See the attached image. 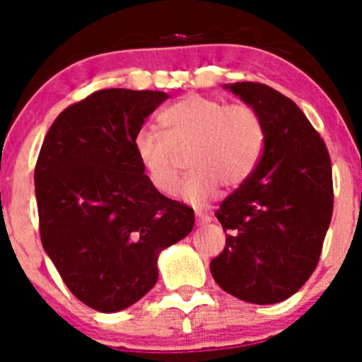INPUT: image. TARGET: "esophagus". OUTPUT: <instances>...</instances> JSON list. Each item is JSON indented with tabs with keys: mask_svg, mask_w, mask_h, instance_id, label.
Segmentation results:
<instances>
[{
	"mask_svg": "<svg viewBox=\"0 0 362 362\" xmlns=\"http://www.w3.org/2000/svg\"><path fill=\"white\" fill-rule=\"evenodd\" d=\"M196 222H198V226L208 224V222H211V215L206 211H196Z\"/></svg>",
	"mask_w": 362,
	"mask_h": 362,
	"instance_id": "1",
	"label": "esophagus"
}]
</instances>
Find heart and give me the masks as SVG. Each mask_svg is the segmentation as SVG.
<instances>
[{
    "instance_id": "1",
    "label": "heart",
    "mask_w": 362,
    "mask_h": 362,
    "mask_svg": "<svg viewBox=\"0 0 362 362\" xmlns=\"http://www.w3.org/2000/svg\"><path fill=\"white\" fill-rule=\"evenodd\" d=\"M164 134L141 127L133 147L148 182L170 194L178 180L177 152L191 147L187 177L178 187V198L202 206L217 194L250 177L264 148V124L249 105H226L215 98L191 94L164 108L159 115Z\"/></svg>"
}]
</instances>
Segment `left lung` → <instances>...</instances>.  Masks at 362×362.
I'll return each mask as SVG.
<instances>
[{
    "label": "left lung",
    "instance_id": "1",
    "mask_svg": "<svg viewBox=\"0 0 362 362\" xmlns=\"http://www.w3.org/2000/svg\"><path fill=\"white\" fill-rule=\"evenodd\" d=\"M224 89L259 113L266 140L255 170L215 214L228 235L210 272L235 298L273 305L298 293L319 262L333 215L329 152L279 90L255 82Z\"/></svg>",
    "mask_w": 362,
    "mask_h": 362
}]
</instances>
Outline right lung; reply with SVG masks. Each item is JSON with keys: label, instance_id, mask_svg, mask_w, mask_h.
Listing matches in <instances>:
<instances>
[{"label": "right lung", "instance_id": "1", "mask_svg": "<svg viewBox=\"0 0 362 362\" xmlns=\"http://www.w3.org/2000/svg\"><path fill=\"white\" fill-rule=\"evenodd\" d=\"M160 90L103 89L59 113L35 168L40 236L75 298L120 312L158 282V257L192 231L194 210L148 182L133 140Z\"/></svg>", "mask_w": 362, "mask_h": 362}]
</instances>
